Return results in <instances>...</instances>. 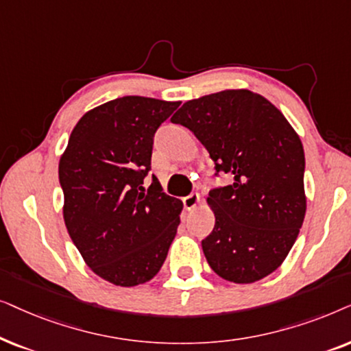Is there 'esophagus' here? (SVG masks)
Wrapping results in <instances>:
<instances>
[{
    "instance_id": "esophagus-1",
    "label": "esophagus",
    "mask_w": 351,
    "mask_h": 351,
    "mask_svg": "<svg viewBox=\"0 0 351 351\" xmlns=\"http://www.w3.org/2000/svg\"><path fill=\"white\" fill-rule=\"evenodd\" d=\"M199 204H200V195L197 193H193L191 195H188V197L183 199V205L186 210H193L197 207Z\"/></svg>"
}]
</instances>
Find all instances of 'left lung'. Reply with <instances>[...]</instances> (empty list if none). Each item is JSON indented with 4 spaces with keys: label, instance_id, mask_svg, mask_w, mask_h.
<instances>
[{
    "label": "left lung",
    "instance_id": "obj_1",
    "mask_svg": "<svg viewBox=\"0 0 351 351\" xmlns=\"http://www.w3.org/2000/svg\"><path fill=\"white\" fill-rule=\"evenodd\" d=\"M189 128L234 183L208 193L215 228L202 241L210 268L236 284L260 281L291 252L305 219V152L281 110L258 93L224 90L184 102Z\"/></svg>",
    "mask_w": 351,
    "mask_h": 351
}]
</instances>
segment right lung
<instances>
[{
	"label": "right lung",
	"mask_w": 351,
	"mask_h": 351,
	"mask_svg": "<svg viewBox=\"0 0 351 351\" xmlns=\"http://www.w3.org/2000/svg\"><path fill=\"white\" fill-rule=\"evenodd\" d=\"M181 104L123 96L88 110L59 160L65 228L104 281L133 287L156 276L180 226L183 202L146 189L156 130Z\"/></svg>",
	"instance_id": "1"
}]
</instances>
